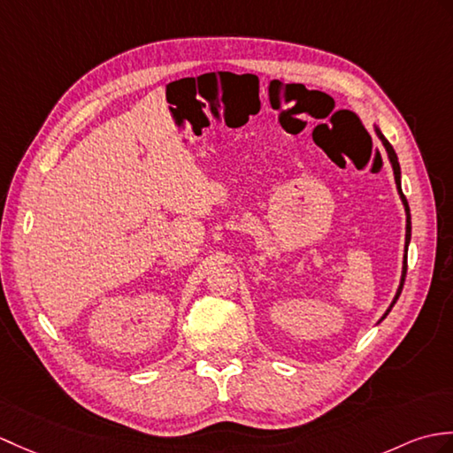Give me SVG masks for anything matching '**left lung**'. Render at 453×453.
I'll return each instance as SVG.
<instances>
[{
  "instance_id": "obj_1",
  "label": "left lung",
  "mask_w": 453,
  "mask_h": 453,
  "mask_svg": "<svg viewBox=\"0 0 453 453\" xmlns=\"http://www.w3.org/2000/svg\"><path fill=\"white\" fill-rule=\"evenodd\" d=\"M376 129V134H378V139L382 141V144H384V149H386V152H388V160H390V164H392V170H394V177H395V187H397V193H399V198H402V203H403V208H405V216H407V219H405V252H407V247H409V241H411V214H409V204H407V198L403 196V193H402V167H399V162H397V154H395V150L392 149V144L388 142V139L386 136L380 133V129L378 127H374ZM405 274H407V258L403 257V266H402V278H399V286H397V291H395V296H394V301L390 303V307H388V311L384 312V317L378 320V324H380L388 314H390V311H392V307L395 304V301L399 299V296H402V289H403V281H405Z\"/></svg>"
}]
</instances>
